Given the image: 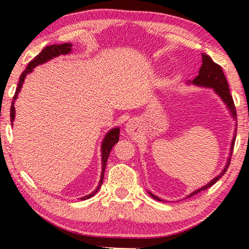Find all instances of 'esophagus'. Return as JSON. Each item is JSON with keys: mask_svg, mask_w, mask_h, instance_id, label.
I'll return each mask as SVG.
<instances>
[{"mask_svg": "<svg viewBox=\"0 0 249 249\" xmlns=\"http://www.w3.org/2000/svg\"><path fill=\"white\" fill-rule=\"evenodd\" d=\"M136 129H137V122L130 120L125 124V130H127L128 134H135Z\"/></svg>", "mask_w": 249, "mask_h": 249, "instance_id": "1", "label": "esophagus"}]
</instances>
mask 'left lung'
<instances>
[{"label":"left lung","mask_w":249,"mask_h":249,"mask_svg":"<svg viewBox=\"0 0 249 249\" xmlns=\"http://www.w3.org/2000/svg\"><path fill=\"white\" fill-rule=\"evenodd\" d=\"M202 59H203V63H202V67H200V69L198 71V76H197L195 79L193 80V83L196 84V85H200V86H206V87L214 88V90L216 91V94L219 95L221 98H222V100L224 101V103H226L228 105V107L230 108L231 113H232V117L237 118L236 107H234L232 96H231V94H230L229 85H228L227 78H226V76H224L222 68H221L217 63L214 62V61L211 59L209 55H206V54H204V53L202 54ZM233 146H234V138L232 141V144H231V151L233 149ZM229 163H230V159H229V162H228V164L226 166V169L223 170V172L221 173L220 176H217L216 178H214L212 181H211L210 183H207L205 187H202L200 189L196 190V192H194L192 195H189V197L195 195V194H198L199 192H202V190L207 189L211 186H213L214 183H215L217 180L221 178V176H223V173L226 172V170L228 168V165H229ZM149 195H151L153 198L156 199V200H162L161 198H159V197L153 195L152 193H149Z\"/></svg>","instance_id":"1"}]
</instances>
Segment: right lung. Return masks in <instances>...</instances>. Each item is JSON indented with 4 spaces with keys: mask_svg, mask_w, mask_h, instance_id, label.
Returning a JSON list of instances; mask_svg holds the SVG:
<instances>
[{
    "mask_svg": "<svg viewBox=\"0 0 249 249\" xmlns=\"http://www.w3.org/2000/svg\"><path fill=\"white\" fill-rule=\"evenodd\" d=\"M71 46H72V45H71L70 43H64V44H61V45L46 46V47H44V50L38 54V55L35 56V59H33L32 61H30L26 69L23 70L21 76H20L18 87H17V89H16L15 96H13L11 108H10V119H11V121L15 120V107H13V103H15V100L17 98V96H18L20 89H21L22 84H23V81H25V78L27 76V73L32 72L34 68H35L36 66H38V64H42L44 62H46V61L53 59V57L60 55V54L69 53L71 51ZM119 132H120L119 128L112 129V130L107 135V137L104 138L103 144H102V175H101L100 185H98L97 188L95 189L93 193L89 194V195L85 196V197H81L80 199L84 200V199L90 198V197L94 196L95 194L97 193V190L100 189V187L102 186V182H103V179H104V171H105V166H107L108 155H110V152H111L112 147H113V146L117 144L118 141H119Z\"/></svg>",
    "mask_w": 249,
    "mask_h": 249,
    "instance_id": "obj_1",
    "label": "right lung"
}]
</instances>
